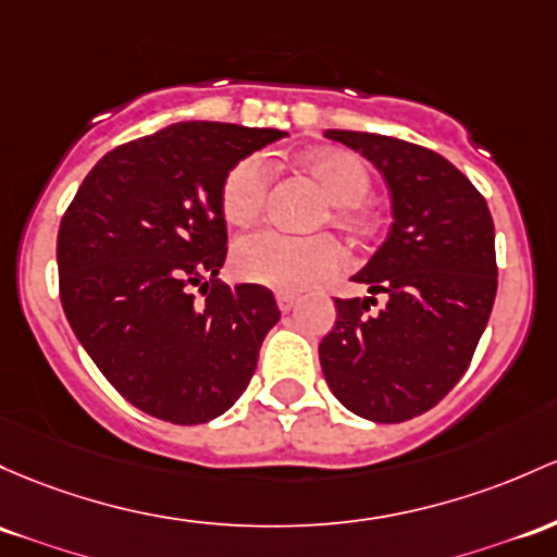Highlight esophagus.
<instances>
[{
	"instance_id": "obj_1",
	"label": "esophagus",
	"mask_w": 557,
	"mask_h": 557,
	"mask_svg": "<svg viewBox=\"0 0 557 557\" xmlns=\"http://www.w3.org/2000/svg\"><path fill=\"white\" fill-rule=\"evenodd\" d=\"M277 307L283 314H288V311L296 307V296H290V293H277Z\"/></svg>"
}]
</instances>
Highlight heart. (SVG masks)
<instances>
[{"label": "heart", "mask_w": 557, "mask_h": 557, "mask_svg": "<svg viewBox=\"0 0 557 557\" xmlns=\"http://www.w3.org/2000/svg\"><path fill=\"white\" fill-rule=\"evenodd\" d=\"M311 180L327 195L325 216L335 227L362 232L370 216L364 198L372 180L368 163L348 150H314L298 161ZM272 185V169L259 156L237 161L227 171L219 193L222 216L232 227H248L261 216L267 193ZM346 248L327 232L320 235H288L280 230H259L240 237L232 250V269L246 283L264 285L283 293H301L320 280L344 272Z\"/></svg>", "instance_id": "1"}]
</instances>
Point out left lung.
Returning a JSON list of instances; mask_svg holds the SVG:
<instances>
[{"label": "left lung", "mask_w": 557, "mask_h": 557, "mask_svg": "<svg viewBox=\"0 0 557 557\" xmlns=\"http://www.w3.org/2000/svg\"><path fill=\"white\" fill-rule=\"evenodd\" d=\"M383 174L394 224L351 280L372 296L335 298L320 364L359 418L401 423L436 407L466 375L497 296L494 222L484 195L438 152L396 137L327 129ZM383 292L387 307L369 314Z\"/></svg>", "instance_id": "obj_1"}]
</instances>
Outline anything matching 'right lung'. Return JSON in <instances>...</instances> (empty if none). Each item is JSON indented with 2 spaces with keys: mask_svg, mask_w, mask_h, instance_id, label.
I'll use <instances>...</instances> for the list:
<instances>
[{
  "mask_svg": "<svg viewBox=\"0 0 557 557\" xmlns=\"http://www.w3.org/2000/svg\"><path fill=\"white\" fill-rule=\"evenodd\" d=\"M280 137L171 124L102 156L60 222V301L73 333L110 386L152 418L198 425L227 412L277 325L272 290L230 288L216 274L227 259L224 176Z\"/></svg>",
  "mask_w": 557,
  "mask_h": 557,
  "instance_id": "add662e5",
  "label": "right lung"
}]
</instances>
